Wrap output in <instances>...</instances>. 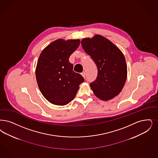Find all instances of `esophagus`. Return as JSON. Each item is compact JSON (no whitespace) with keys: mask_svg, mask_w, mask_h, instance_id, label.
I'll list each match as a JSON object with an SVG mask.
<instances>
[{"mask_svg":"<svg viewBox=\"0 0 158 158\" xmlns=\"http://www.w3.org/2000/svg\"><path fill=\"white\" fill-rule=\"evenodd\" d=\"M81 75H82L84 78H85V76H86V73L85 72H83L82 73H81Z\"/></svg>","mask_w":158,"mask_h":158,"instance_id":"esophagus-1","label":"esophagus"}]
</instances>
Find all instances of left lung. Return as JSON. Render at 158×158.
<instances>
[{"mask_svg": "<svg viewBox=\"0 0 158 158\" xmlns=\"http://www.w3.org/2000/svg\"><path fill=\"white\" fill-rule=\"evenodd\" d=\"M81 44L97 66V78L90 84L94 94L104 101L113 99L120 94L127 78V65L123 53L100 35L83 39Z\"/></svg>", "mask_w": 158, "mask_h": 158, "instance_id": "8db88e82", "label": "left lung"}]
</instances>
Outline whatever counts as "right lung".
I'll list each match as a JSON object with an SVG mask.
<instances>
[{
	"instance_id": "add662e5",
	"label": "right lung",
	"mask_w": 158,
	"mask_h": 158,
	"mask_svg": "<svg viewBox=\"0 0 158 158\" xmlns=\"http://www.w3.org/2000/svg\"><path fill=\"white\" fill-rule=\"evenodd\" d=\"M79 44V39H58L48 44L39 57L35 70L38 87L53 105L68 104L84 82V78L73 70V66L69 61Z\"/></svg>"
}]
</instances>
